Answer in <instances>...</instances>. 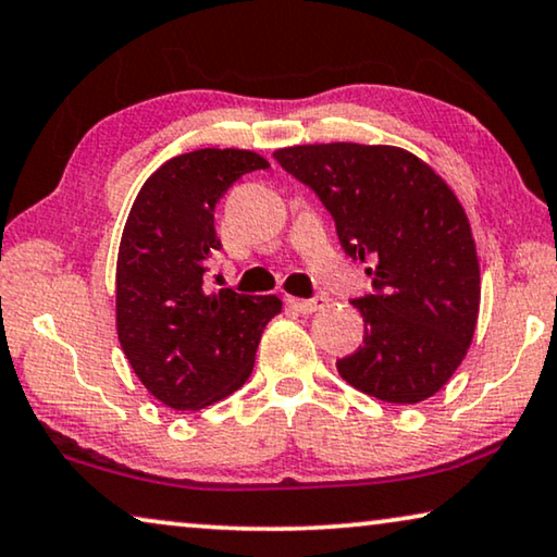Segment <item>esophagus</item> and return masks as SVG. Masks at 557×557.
<instances>
[{
  "mask_svg": "<svg viewBox=\"0 0 557 557\" xmlns=\"http://www.w3.org/2000/svg\"><path fill=\"white\" fill-rule=\"evenodd\" d=\"M286 304L292 306V309H296L298 313H313V311L324 309V306L329 304V298L326 296H317V298H294V296H288Z\"/></svg>",
  "mask_w": 557,
  "mask_h": 557,
  "instance_id": "esophagus-1",
  "label": "esophagus"
}]
</instances>
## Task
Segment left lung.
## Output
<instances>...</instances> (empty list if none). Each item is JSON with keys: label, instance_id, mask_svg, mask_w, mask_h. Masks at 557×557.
<instances>
[{"label": "left lung", "instance_id": "1", "mask_svg": "<svg viewBox=\"0 0 557 557\" xmlns=\"http://www.w3.org/2000/svg\"><path fill=\"white\" fill-rule=\"evenodd\" d=\"M273 158L317 193L374 278V294L351 301L364 344L338 374L389 405L430 399L462 364L480 311L478 251L453 188L394 145H294Z\"/></svg>", "mask_w": 557, "mask_h": 557}]
</instances>
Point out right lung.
Returning a JSON list of instances; mask_svg holds the SVG:
<instances>
[{"instance_id":"1","label":"right lung","mask_w":557,"mask_h":557,"mask_svg":"<svg viewBox=\"0 0 557 557\" xmlns=\"http://www.w3.org/2000/svg\"><path fill=\"white\" fill-rule=\"evenodd\" d=\"M269 168L253 150L203 148L158 168L135 198L117 251L115 324L133 372L165 407L198 412L246 384L278 296L206 292L219 251L213 211L240 175Z\"/></svg>"}]
</instances>
